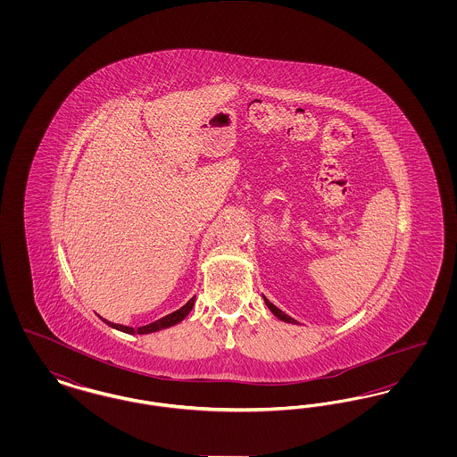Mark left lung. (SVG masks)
I'll list each match as a JSON object with an SVG mask.
<instances>
[{
	"label": "left lung",
	"mask_w": 457,
	"mask_h": 457,
	"mask_svg": "<svg viewBox=\"0 0 457 457\" xmlns=\"http://www.w3.org/2000/svg\"><path fill=\"white\" fill-rule=\"evenodd\" d=\"M263 302H265V304L269 306V310H270V312H272V313H274V315H276V317H278L279 320H283V322H287V324H296V320H295V319H291L289 315H286L283 310H279V308H278L276 304L270 303V302H269V300H267L265 296H263Z\"/></svg>",
	"instance_id": "obj_1"
}]
</instances>
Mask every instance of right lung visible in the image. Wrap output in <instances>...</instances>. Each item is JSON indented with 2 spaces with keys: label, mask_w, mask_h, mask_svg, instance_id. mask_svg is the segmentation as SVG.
I'll return each mask as SVG.
<instances>
[{
  "label": "right lung",
  "mask_w": 457,
  "mask_h": 457,
  "mask_svg": "<svg viewBox=\"0 0 457 457\" xmlns=\"http://www.w3.org/2000/svg\"><path fill=\"white\" fill-rule=\"evenodd\" d=\"M194 303H195V296H194L192 300H188V303L183 304L179 310H176L173 313H170V315H166V317L155 320L153 324L137 327V328L121 326V324H112V322H108L106 319H103V320H104L109 327L116 328V330H121V332H127V334H151V332H157V330H162V328H168V327L176 326L178 322H181V320L190 313V310L194 308Z\"/></svg>",
  "instance_id": "add662e5"
}]
</instances>
